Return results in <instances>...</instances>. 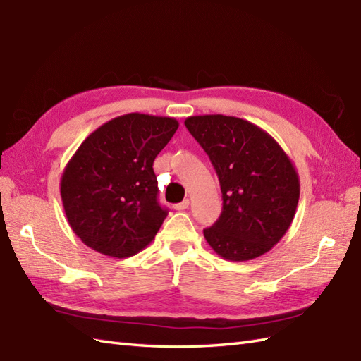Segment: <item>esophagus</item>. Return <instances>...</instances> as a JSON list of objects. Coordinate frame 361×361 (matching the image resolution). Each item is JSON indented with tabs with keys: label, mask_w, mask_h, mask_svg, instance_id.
I'll use <instances>...</instances> for the list:
<instances>
[{
	"label": "esophagus",
	"mask_w": 361,
	"mask_h": 361,
	"mask_svg": "<svg viewBox=\"0 0 361 361\" xmlns=\"http://www.w3.org/2000/svg\"><path fill=\"white\" fill-rule=\"evenodd\" d=\"M188 207H190V200H188V199H185V200H182L180 204H176V205H174V209L183 211V209H187Z\"/></svg>",
	"instance_id": "34e87169"
}]
</instances>
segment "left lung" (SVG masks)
Wrapping results in <instances>:
<instances>
[{
	"instance_id": "1",
	"label": "left lung",
	"mask_w": 361,
	"mask_h": 361,
	"mask_svg": "<svg viewBox=\"0 0 361 361\" xmlns=\"http://www.w3.org/2000/svg\"><path fill=\"white\" fill-rule=\"evenodd\" d=\"M209 156L221 182L222 213L204 235L217 256L252 260L289 230L300 197V180L283 148L250 121L224 114L185 119Z\"/></svg>"
}]
</instances>
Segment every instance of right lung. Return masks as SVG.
<instances>
[{
	"label": "right lung",
	"mask_w": 361,
	"mask_h": 361,
	"mask_svg": "<svg viewBox=\"0 0 361 361\" xmlns=\"http://www.w3.org/2000/svg\"><path fill=\"white\" fill-rule=\"evenodd\" d=\"M178 127L174 118L128 113L79 145L59 187L68 225L87 247L126 259L150 245L169 214L157 204L153 162Z\"/></svg>",
	"instance_id": "right-lung-1"
}]
</instances>
